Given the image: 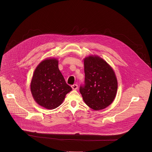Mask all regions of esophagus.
<instances>
[{
  "label": "esophagus",
  "mask_w": 152,
  "mask_h": 152,
  "mask_svg": "<svg viewBox=\"0 0 152 152\" xmlns=\"http://www.w3.org/2000/svg\"><path fill=\"white\" fill-rule=\"evenodd\" d=\"M71 87H72V88L73 89H77L78 88V85L76 84H73V85L71 86Z\"/></svg>",
  "instance_id": "obj_1"
}]
</instances>
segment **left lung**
I'll list each match as a JSON object with an SVG mask.
<instances>
[{
    "instance_id": "8db88e82",
    "label": "left lung",
    "mask_w": 152,
    "mask_h": 152,
    "mask_svg": "<svg viewBox=\"0 0 152 152\" xmlns=\"http://www.w3.org/2000/svg\"><path fill=\"white\" fill-rule=\"evenodd\" d=\"M84 84L80 92L87 105L94 110H101L114 100L118 82L112 68L101 58L89 56L84 59Z\"/></svg>"
}]
</instances>
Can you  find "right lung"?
<instances>
[{
    "instance_id": "obj_1",
    "label": "right lung",
    "mask_w": 152,
    "mask_h": 152,
    "mask_svg": "<svg viewBox=\"0 0 152 152\" xmlns=\"http://www.w3.org/2000/svg\"><path fill=\"white\" fill-rule=\"evenodd\" d=\"M55 58L46 59L36 68L30 89L34 100L44 108L53 109L63 102L66 94L72 90L65 82Z\"/></svg>"
}]
</instances>
